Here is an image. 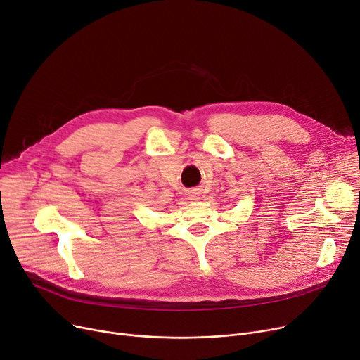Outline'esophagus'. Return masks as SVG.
<instances>
[{
  "instance_id": "34e87169",
  "label": "esophagus",
  "mask_w": 360,
  "mask_h": 360,
  "mask_svg": "<svg viewBox=\"0 0 360 360\" xmlns=\"http://www.w3.org/2000/svg\"><path fill=\"white\" fill-rule=\"evenodd\" d=\"M193 197H194V198H193V200H195V195H193Z\"/></svg>"
}]
</instances>
